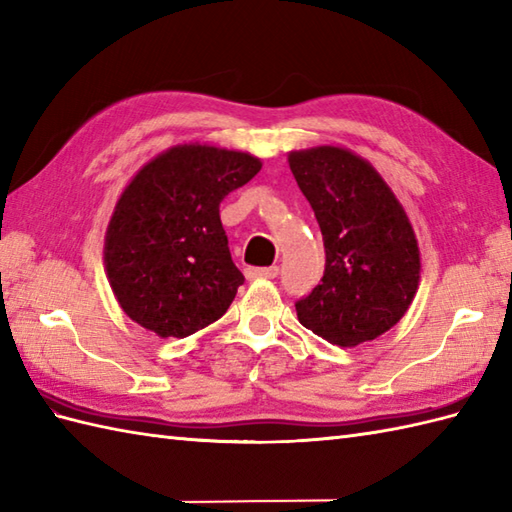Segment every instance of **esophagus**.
Wrapping results in <instances>:
<instances>
[{"label": "esophagus", "mask_w": 512, "mask_h": 512, "mask_svg": "<svg viewBox=\"0 0 512 512\" xmlns=\"http://www.w3.org/2000/svg\"><path fill=\"white\" fill-rule=\"evenodd\" d=\"M279 275V268L277 266H270V268H246V277L255 281V279H275Z\"/></svg>", "instance_id": "esophagus-1"}]
</instances>
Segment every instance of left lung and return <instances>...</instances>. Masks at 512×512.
<instances>
[{
    "label": "left lung",
    "instance_id": "obj_1",
    "mask_svg": "<svg viewBox=\"0 0 512 512\" xmlns=\"http://www.w3.org/2000/svg\"><path fill=\"white\" fill-rule=\"evenodd\" d=\"M290 170L325 242V275L296 303L301 325L338 347L395 327L421 281L410 218L371 163L342 146L292 150Z\"/></svg>",
    "mask_w": 512,
    "mask_h": 512
}]
</instances>
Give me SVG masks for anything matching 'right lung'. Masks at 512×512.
Here are the masks:
<instances>
[{
  "instance_id": "obj_1",
  "label": "right lung",
  "mask_w": 512,
  "mask_h": 512,
  "mask_svg": "<svg viewBox=\"0 0 512 512\" xmlns=\"http://www.w3.org/2000/svg\"><path fill=\"white\" fill-rule=\"evenodd\" d=\"M259 170L253 154L192 141L130 178L104 235L106 277L130 320L159 338H185L229 310L244 275L220 202Z\"/></svg>"
}]
</instances>
